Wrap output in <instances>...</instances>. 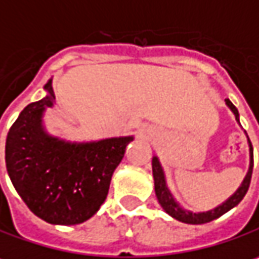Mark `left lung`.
Returning <instances> with one entry per match:
<instances>
[{"label": "left lung", "instance_id": "obj_1", "mask_svg": "<svg viewBox=\"0 0 259 259\" xmlns=\"http://www.w3.org/2000/svg\"><path fill=\"white\" fill-rule=\"evenodd\" d=\"M226 104L230 107V110L235 113L236 120L239 121V113H237V108L232 104L230 99H226ZM249 146H251V167H249V173L246 176V179L243 180L242 186L237 189L235 195L232 198H229L223 205L217 206L215 209H211V211H206V212H199V214H193L189 211H183L182 208H179V205L176 204V201L173 199L170 190L167 189L165 186V180H164V173H162V168L160 165V161L158 158H154L152 160V175H154V185H155V195H157V199L161 204V206L164 208V211L167 214H170L173 219L176 220L182 221V223H188V224H204V223H209V221L215 220L221 217L223 214H226L227 211H230L233 206H236L242 199L243 196L246 195V192L249 189V185H251V177H252V170H253V149H252V144L249 141Z\"/></svg>", "mask_w": 259, "mask_h": 259}]
</instances>
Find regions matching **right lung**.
I'll list each match as a JSON object with an SVG mask.
<instances>
[{"label": "right lung", "mask_w": 259, "mask_h": 259, "mask_svg": "<svg viewBox=\"0 0 259 259\" xmlns=\"http://www.w3.org/2000/svg\"><path fill=\"white\" fill-rule=\"evenodd\" d=\"M48 95L29 104L13 123L6 142V164L13 186L27 208L51 224L89 220L107 198L111 176L133 138L92 144H67L48 136L40 117L55 99Z\"/></svg>", "instance_id": "right-lung-1"}]
</instances>
